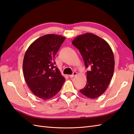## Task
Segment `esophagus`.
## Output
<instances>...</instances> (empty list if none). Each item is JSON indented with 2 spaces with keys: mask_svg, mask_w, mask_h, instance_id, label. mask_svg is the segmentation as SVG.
<instances>
[{
  "mask_svg": "<svg viewBox=\"0 0 134 134\" xmlns=\"http://www.w3.org/2000/svg\"><path fill=\"white\" fill-rule=\"evenodd\" d=\"M76 74H77V73H76V72H74L72 75H70L69 76H70V77H74L75 76H76Z\"/></svg>",
  "mask_w": 134,
  "mask_h": 134,
  "instance_id": "34e87169",
  "label": "esophagus"
}]
</instances>
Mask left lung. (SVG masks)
<instances>
[{
    "instance_id": "obj_1",
    "label": "left lung",
    "mask_w": 134,
    "mask_h": 134,
    "mask_svg": "<svg viewBox=\"0 0 134 134\" xmlns=\"http://www.w3.org/2000/svg\"><path fill=\"white\" fill-rule=\"evenodd\" d=\"M79 49L85 62L87 84L80 92L86 97L95 99L106 91L113 76L115 60L108 43L91 33L77 36L72 42Z\"/></svg>"
}]
</instances>
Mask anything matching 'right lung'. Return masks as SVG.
<instances>
[{"label": "right lung", "mask_w": 134, "mask_h": 134, "mask_svg": "<svg viewBox=\"0 0 134 134\" xmlns=\"http://www.w3.org/2000/svg\"><path fill=\"white\" fill-rule=\"evenodd\" d=\"M65 37L47 34L35 40L25 53L23 72L33 94L47 100L60 91L65 78L55 66L54 58Z\"/></svg>", "instance_id": "right-lung-1"}]
</instances>
